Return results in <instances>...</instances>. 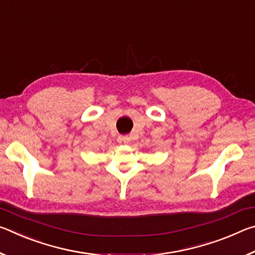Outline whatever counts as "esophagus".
Listing matches in <instances>:
<instances>
[{"mask_svg": "<svg viewBox=\"0 0 255 255\" xmlns=\"http://www.w3.org/2000/svg\"><path fill=\"white\" fill-rule=\"evenodd\" d=\"M118 141L120 144H128L129 143V137L127 136H119Z\"/></svg>", "mask_w": 255, "mask_h": 255, "instance_id": "obj_1", "label": "esophagus"}]
</instances>
